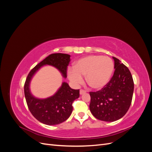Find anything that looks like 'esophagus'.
<instances>
[{
	"label": "esophagus",
	"mask_w": 152,
	"mask_h": 152,
	"mask_svg": "<svg viewBox=\"0 0 152 152\" xmlns=\"http://www.w3.org/2000/svg\"><path fill=\"white\" fill-rule=\"evenodd\" d=\"M86 93V92L85 91H84V90H80V95H82V94H85Z\"/></svg>",
	"instance_id": "34e87169"
}]
</instances>
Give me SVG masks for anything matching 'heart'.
<instances>
[{
  "label": "heart",
  "instance_id": "1",
  "mask_svg": "<svg viewBox=\"0 0 152 152\" xmlns=\"http://www.w3.org/2000/svg\"><path fill=\"white\" fill-rule=\"evenodd\" d=\"M114 70L112 59L102 55H89L82 58L69 69L68 77L73 84L79 85L83 81L82 76L92 88L102 89L110 82Z\"/></svg>",
  "mask_w": 152,
  "mask_h": 152
}]
</instances>
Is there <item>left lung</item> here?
<instances>
[{"instance_id":"1","label":"left lung","mask_w":152,"mask_h":152,"mask_svg":"<svg viewBox=\"0 0 152 152\" xmlns=\"http://www.w3.org/2000/svg\"><path fill=\"white\" fill-rule=\"evenodd\" d=\"M114 60L112 78L102 90L91 92L90 111L100 121L114 122L121 118L129 108L134 91V82L128 68L118 59Z\"/></svg>"}]
</instances>
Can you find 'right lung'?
Instances as JSON below:
<instances>
[{"label": "right lung", "instance_id": "obj_1", "mask_svg": "<svg viewBox=\"0 0 152 152\" xmlns=\"http://www.w3.org/2000/svg\"><path fill=\"white\" fill-rule=\"evenodd\" d=\"M70 61V55L67 54H50L32 69L27 76L24 92L28 109L37 120L46 125H57L67 120L72 112L73 101L79 97V90L72 89L67 82H63L53 96L41 99L31 94V80L35 73L45 65L56 68L66 79L67 66Z\"/></svg>", "mask_w": 152, "mask_h": 152}]
</instances>
